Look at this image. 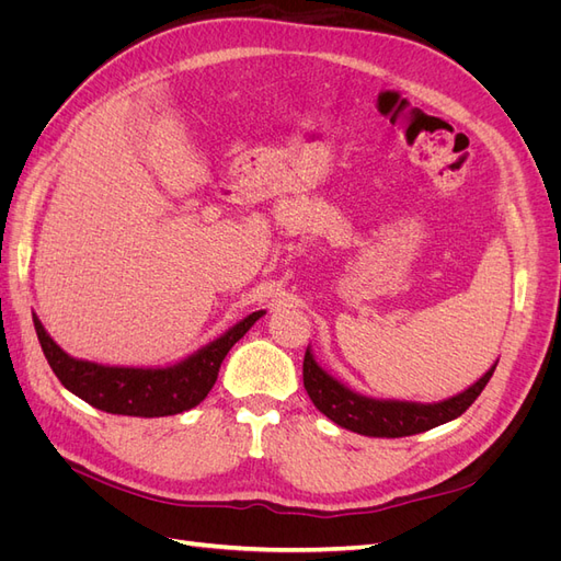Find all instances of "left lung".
<instances>
[{
	"mask_svg": "<svg viewBox=\"0 0 561 561\" xmlns=\"http://www.w3.org/2000/svg\"><path fill=\"white\" fill-rule=\"evenodd\" d=\"M496 365L486 375L472 383L463 393H458L445 402L421 404V402H398V400H375L332 379L325 369H320L311 351L304 355V388L318 410L332 419L336 426L360 433L367 437H407L426 433L439 423H447L461 416L494 375Z\"/></svg>",
	"mask_w": 561,
	"mask_h": 561,
	"instance_id": "obj_1",
	"label": "left lung"
}]
</instances>
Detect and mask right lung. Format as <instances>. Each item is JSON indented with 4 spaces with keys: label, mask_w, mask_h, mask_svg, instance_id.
Listing matches in <instances>:
<instances>
[{
    "label": "right lung",
    "mask_w": 561,
    "mask_h": 561,
    "mask_svg": "<svg viewBox=\"0 0 561 561\" xmlns=\"http://www.w3.org/2000/svg\"><path fill=\"white\" fill-rule=\"evenodd\" d=\"M264 316L254 311L192 358L165 369L105 367L75 360L50 339L35 316L42 351L60 383L95 410L124 416H173L192 410L210 393L229 348Z\"/></svg>",
    "instance_id": "add662e5"
}]
</instances>
